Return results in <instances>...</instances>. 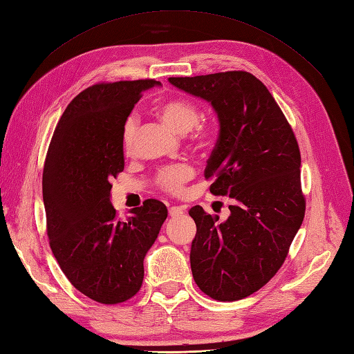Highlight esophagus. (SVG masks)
<instances>
[{
	"label": "esophagus",
	"mask_w": 354,
	"mask_h": 354,
	"mask_svg": "<svg viewBox=\"0 0 354 354\" xmlns=\"http://www.w3.org/2000/svg\"><path fill=\"white\" fill-rule=\"evenodd\" d=\"M183 213H185L183 207H180V205H172V207H169V216H172V218L182 216Z\"/></svg>",
	"instance_id": "esophagus-1"
}]
</instances>
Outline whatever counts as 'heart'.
<instances>
[{"label": "heart", "mask_w": 354, "mask_h": 354, "mask_svg": "<svg viewBox=\"0 0 354 354\" xmlns=\"http://www.w3.org/2000/svg\"><path fill=\"white\" fill-rule=\"evenodd\" d=\"M154 114L177 133H189V141L198 150H209L216 136V127L209 122H201V112L194 102L186 99H168L154 109ZM138 132V120L129 117L123 126V149L133 153ZM194 177V168L189 163L163 167L158 171L154 183L160 191L171 195H182L185 185Z\"/></svg>", "instance_id": "b5f03b06"}]
</instances>
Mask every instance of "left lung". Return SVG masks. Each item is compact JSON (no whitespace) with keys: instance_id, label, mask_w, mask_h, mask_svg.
Segmentation results:
<instances>
[{"instance_id":"1","label":"left lung","mask_w":354,"mask_h":354,"mask_svg":"<svg viewBox=\"0 0 354 354\" xmlns=\"http://www.w3.org/2000/svg\"><path fill=\"white\" fill-rule=\"evenodd\" d=\"M177 88L212 103L219 138L207 162L210 192L236 200L225 222L195 205L191 267L209 297L251 296L281 269L305 218L300 150L270 91L245 71L169 77Z\"/></svg>"}]
</instances>
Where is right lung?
I'll return each mask as SVG.
<instances>
[{"mask_svg":"<svg viewBox=\"0 0 354 354\" xmlns=\"http://www.w3.org/2000/svg\"><path fill=\"white\" fill-rule=\"evenodd\" d=\"M154 80L99 82L68 103L43 167L46 232L59 269L82 295L103 305L132 299L144 257L158 239L167 205L145 200L118 219L111 182L124 169L123 126Z\"/></svg>","mask_w":354,"mask_h":354,"instance_id":"right-lung-1","label":"right lung"}]
</instances>
